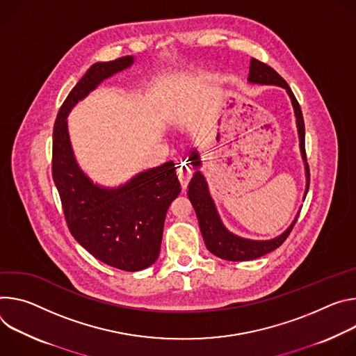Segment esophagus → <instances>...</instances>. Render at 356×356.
Listing matches in <instances>:
<instances>
[{"label": "esophagus", "instance_id": "obj_1", "mask_svg": "<svg viewBox=\"0 0 356 356\" xmlns=\"http://www.w3.org/2000/svg\"><path fill=\"white\" fill-rule=\"evenodd\" d=\"M177 175L179 178V182H181L182 188L185 189L188 182H189V179H191V177H192V170H191V167L186 163H182L177 168Z\"/></svg>", "mask_w": 356, "mask_h": 356}]
</instances>
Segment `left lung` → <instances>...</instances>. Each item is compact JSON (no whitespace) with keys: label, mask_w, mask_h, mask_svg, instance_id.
<instances>
[{"label":"left lung","mask_w":356,"mask_h":356,"mask_svg":"<svg viewBox=\"0 0 356 356\" xmlns=\"http://www.w3.org/2000/svg\"><path fill=\"white\" fill-rule=\"evenodd\" d=\"M248 82L253 83V85L280 86L287 92V95L291 100V104L294 108V115H296L298 138H300V152H301V158H302L304 168H305V181H307L305 192H304V200H305L308 186H309V170H308L307 158H305V144H304L305 127H304V118H302L300 104L284 79L273 67H270L268 65H266L254 58L250 60ZM189 161H191L192 167L195 168V174L188 185L186 193H188V198L195 209L196 218H198L200 229L202 233L204 242L207 245V249L212 254H215L223 260H229V261L253 260V259L261 257V256L273 252L274 249H277L287 239V236L290 234L293 226L296 225V220H297L300 212L296 215L291 225L282 234L275 236V238L268 239V241H252V239L241 238V236L227 230L218 213L215 201L212 200L209 188H208V182H207L204 174L200 171L202 161H201V155L196 148H192L189 151Z\"/></svg>","instance_id":"1"}]
</instances>
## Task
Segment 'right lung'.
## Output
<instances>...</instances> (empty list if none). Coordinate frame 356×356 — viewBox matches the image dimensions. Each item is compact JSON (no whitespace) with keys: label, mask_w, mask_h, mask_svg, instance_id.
<instances>
[{"label":"right lung","mask_w":356,"mask_h":356,"mask_svg":"<svg viewBox=\"0 0 356 356\" xmlns=\"http://www.w3.org/2000/svg\"><path fill=\"white\" fill-rule=\"evenodd\" d=\"M133 63V56H123L88 69L59 108L52 147V177L72 236L97 260L126 271L144 270L160 254L165 215L181 192L175 164L138 172L120 186H102L79 167L66 118L77 102Z\"/></svg>","instance_id":"obj_1"}]
</instances>
